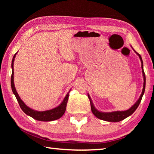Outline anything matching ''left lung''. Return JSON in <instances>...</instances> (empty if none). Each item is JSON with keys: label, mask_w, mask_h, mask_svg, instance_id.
I'll list each match as a JSON object with an SVG mask.
<instances>
[{"label": "left lung", "mask_w": 154, "mask_h": 154, "mask_svg": "<svg viewBox=\"0 0 154 154\" xmlns=\"http://www.w3.org/2000/svg\"><path fill=\"white\" fill-rule=\"evenodd\" d=\"M136 54L139 56V58L140 60V62H141V68H142V72H143V80H144V82H143V91L141 93V95L140 96L139 98L138 99V100L136 102V103L130 107L128 110L126 111H113V112H109V113H105V112H101L98 111L96 109L94 106L93 105V103L92 101V99H91L90 96L89 94H88V98L90 99V105H91V110H92L93 114L96 117V118L98 119H102V120H105L106 122H118L119 121L123 120V119H126L128 117L131 116V115L134 113L135 110L137 109L138 106H139V104L141 101V99L143 94H144L145 92V75L144 71H143V60H142V58L139 54H138L137 52L134 50Z\"/></svg>", "instance_id": "left-lung-1"}]
</instances>
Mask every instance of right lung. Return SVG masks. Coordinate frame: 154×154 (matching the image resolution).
<instances>
[{
	"label": "right lung",
	"mask_w": 154,
	"mask_h": 154,
	"mask_svg": "<svg viewBox=\"0 0 154 154\" xmlns=\"http://www.w3.org/2000/svg\"><path fill=\"white\" fill-rule=\"evenodd\" d=\"M17 53L14 56V58H13V60H12V63H11L12 74H11V89L13 91V93L14 94L15 97H16L17 102L20 106V108L22 109V110L24 111L26 114L28 115V116L32 117V118L38 121L49 122V121L56 120V119L60 118L61 117L64 115L65 111H66V104L68 102V100H69V92L71 91V90H70L69 92L67 93V94L66 95V96H65V98H64L63 101H62L60 105L56 108H54L52 109H50V110H48L45 111H38L33 110V109L28 107V106L26 105V104L22 100V99L20 98V96L18 95L16 90H15L14 82V62Z\"/></svg>",
	"instance_id": "right-lung-1"
}]
</instances>
